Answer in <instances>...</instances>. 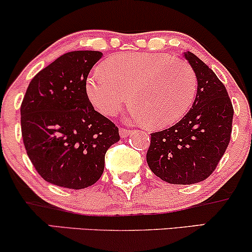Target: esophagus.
Returning a JSON list of instances; mask_svg holds the SVG:
<instances>
[{
    "label": "esophagus",
    "instance_id": "esophagus-1",
    "mask_svg": "<svg viewBox=\"0 0 252 252\" xmlns=\"http://www.w3.org/2000/svg\"><path fill=\"white\" fill-rule=\"evenodd\" d=\"M132 132H134L132 130H129L126 128H120V135H121V137H123V138L128 137V136H131Z\"/></svg>",
    "mask_w": 252,
    "mask_h": 252
}]
</instances>
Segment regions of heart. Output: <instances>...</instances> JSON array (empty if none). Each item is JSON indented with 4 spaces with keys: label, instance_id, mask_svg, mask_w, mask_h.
Listing matches in <instances>:
<instances>
[{
    "label": "heart",
    "instance_id": "heart-1",
    "mask_svg": "<svg viewBox=\"0 0 252 252\" xmlns=\"http://www.w3.org/2000/svg\"><path fill=\"white\" fill-rule=\"evenodd\" d=\"M196 89L195 72L189 63L162 53L112 57L86 82L89 99L98 111L114 116L130 92L128 120L154 129L180 121L194 102Z\"/></svg>",
    "mask_w": 252,
    "mask_h": 252
}]
</instances>
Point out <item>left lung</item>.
<instances>
[{
  "label": "left lung",
  "instance_id": "left-lung-1",
  "mask_svg": "<svg viewBox=\"0 0 252 252\" xmlns=\"http://www.w3.org/2000/svg\"><path fill=\"white\" fill-rule=\"evenodd\" d=\"M185 58L198 80L192 109L178 123L150 134L149 168L161 180L174 185L200 182L215 172L230 143L233 108L216 73L195 54Z\"/></svg>",
  "mask_w": 252,
  "mask_h": 252
}]
</instances>
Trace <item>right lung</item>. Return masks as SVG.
Instances as JSON below:
<instances>
[{"instance_id":"right-lung-1","label":"right lung","mask_w":252,"mask_h":252,"mask_svg":"<svg viewBox=\"0 0 252 252\" xmlns=\"http://www.w3.org/2000/svg\"><path fill=\"white\" fill-rule=\"evenodd\" d=\"M103 56L98 51L63 54L31 80L21 104L27 155L45 181L82 189L103 174L105 153L120 141L118 128L97 112L86 79Z\"/></svg>"}]
</instances>
